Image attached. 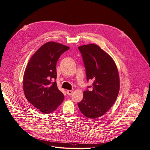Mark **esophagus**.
Listing matches in <instances>:
<instances>
[{"label":"esophagus","mask_w":150,"mask_h":150,"mask_svg":"<svg viewBox=\"0 0 150 150\" xmlns=\"http://www.w3.org/2000/svg\"><path fill=\"white\" fill-rule=\"evenodd\" d=\"M73 91L72 90H67V93L68 95H72V93H73Z\"/></svg>","instance_id":"1"}]
</instances>
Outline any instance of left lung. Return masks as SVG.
Wrapping results in <instances>:
<instances>
[{"mask_svg": "<svg viewBox=\"0 0 150 150\" xmlns=\"http://www.w3.org/2000/svg\"><path fill=\"white\" fill-rule=\"evenodd\" d=\"M79 49L84 62L87 81L92 80L93 83L91 90L84 91L83 98L78 106L86 117L96 119L109 110L117 98L119 72L112 58L96 44L83 45Z\"/></svg>", "mask_w": 150, "mask_h": 150, "instance_id": "8db88e82", "label": "left lung"}]
</instances>
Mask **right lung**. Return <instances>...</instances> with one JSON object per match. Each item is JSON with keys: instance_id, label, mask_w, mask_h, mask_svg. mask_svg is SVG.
<instances>
[{"instance_id": "1", "label": "right lung", "mask_w": 150, "mask_h": 150, "mask_svg": "<svg viewBox=\"0 0 150 150\" xmlns=\"http://www.w3.org/2000/svg\"><path fill=\"white\" fill-rule=\"evenodd\" d=\"M69 47L46 42L32 55L23 75V91L27 100L44 114L51 113L62 103L64 95L57 88L56 64Z\"/></svg>"}]
</instances>
